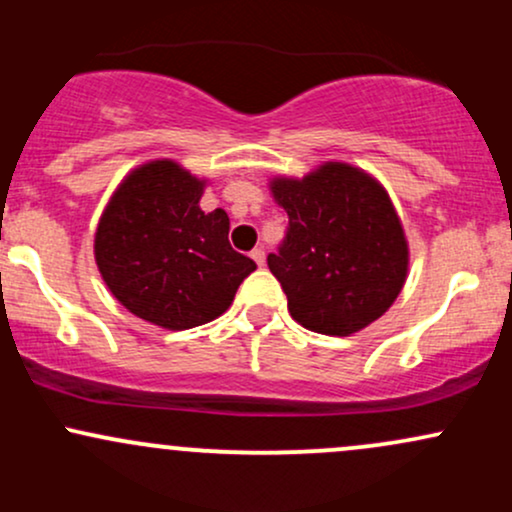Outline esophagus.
Wrapping results in <instances>:
<instances>
[{
	"instance_id": "34e87169",
	"label": "esophagus",
	"mask_w": 512,
	"mask_h": 512,
	"mask_svg": "<svg viewBox=\"0 0 512 512\" xmlns=\"http://www.w3.org/2000/svg\"><path fill=\"white\" fill-rule=\"evenodd\" d=\"M250 257H252V260H255L257 267H264V250H262V248H255V250H252V252H250Z\"/></svg>"
}]
</instances>
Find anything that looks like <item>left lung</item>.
<instances>
[{
  "label": "left lung",
  "instance_id": "1",
  "mask_svg": "<svg viewBox=\"0 0 512 512\" xmlns=\"http://www.w3.org/2000/svg\"><path fill=\"white\" fill-rule=\"evenodd\" d=\"M269 192L289 214L284 245L267 264L293 320L349 337L385 315L409 272V243L385 187L363 168L325 161L303 178L274 175Z\"/></svg>",
  "mask_w": 512,
  "mask_h": 512
}]
</instances>
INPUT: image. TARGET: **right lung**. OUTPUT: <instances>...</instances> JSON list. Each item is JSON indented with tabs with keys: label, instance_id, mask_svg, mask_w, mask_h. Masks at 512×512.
<instances>
[{
	"label": "right lung",
	"instance_id": "right-lung-1",
	"mask_svg": "<svg viewBox=\"0 0 512 512\" xmlns=\"http://www.w3.org/2000/svg\"><path fill=\"white\" fill-rule=\"evenodd\" d=\"M209 180L173 158L129 170L105 204L93 240L105 286L132 315L190 330L231 308L257 264L228 243V214L202 211Z\"/></svg>",
	"mask_w": 512,
	"mask_h": 512
}]
</instances>
